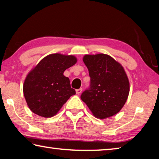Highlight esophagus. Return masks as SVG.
<instances>
[{"mask_svg":"<svg viewBox=\"0 0 159 159\" xmlns=\"http://www.w3.org/2000/svg\"><path fill=\"white\" fill-rule=\"evenodd\" d=\"M82 90H83L82 88H79V89H77V90H76V93L77 95H79V94L81 93Z\"/></svg>","mask_w":159,"mask_h":159,"instance_id":"esophagus-1","label":"esophagus"}]
</instances>
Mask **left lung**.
Segmentation results:
<instances>
[{"label": "left lung", "mask_w": 159, "mask_h": 159, "mask_svg": "<svg viewBox=\"0 0 159 159\" xmlns=\"http://www.w3.org/2000/svg\"><path fill=\"white\" fill-rule=\"evenodd\" d=\"M83 60L89 71L90 85L80 98L96 118L104 119L116 114L124 106L130 91L123 67L105 54L85 55Z\"/></svg>", "instance_id": "left-lung-1"}]
</instances>
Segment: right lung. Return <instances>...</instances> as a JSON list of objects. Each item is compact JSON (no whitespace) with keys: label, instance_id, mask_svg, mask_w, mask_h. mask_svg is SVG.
Returning <instances> with one entry per match:
<instances>
[{"label":"right lung","instance_id":"obj_1","mask_svg":"<svg viewBox=\"0 0 159 159\" xmlns=\"http://www.w3.org/2000/svg\"><path fill=\"white\" fill-rule=\"evenodd\" d=\"M76 61L73 55L51 54L29 72L24 83L23 92L31 111L42 117H52L76 94L69 79L63 74Z\"/></svg>","mask_w":159,"mask_h":159}]
</instances>
